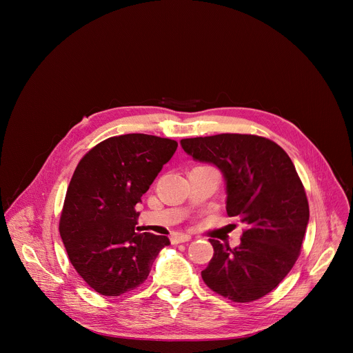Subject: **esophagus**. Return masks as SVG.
<instances>
[{
    "instance_id": "esophagus-1",
    "label": "esophagus",
    "mask_w": 353,
    "mask_h": 353,
    "mask_svg": "<svg viewBox=\"0 0 353 353\" xmlns=\"http://www.w3.org/2000/svg\"><path fill=\"white\" fill-rule=\"evenodd\" d=\"M191 237L188 236V234H180V233H176V234H173L172 236V243L173 244H180V243H185V241H188Z\"/></svg>"
}]
</instances>
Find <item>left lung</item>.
Instances as JSON below:
<instances>
[{"instance_id": "8db88e82", "label": "left lung", "mask_w": 353, "mask_h": 353, "mask_svg": "<svg viewBox=\"0 0 353 353\" xmlns=\"http://www.w3.org/2000/svg\"><path fill=\"white\" fill-rule=\"evenodd\" d=\"M194 159L214 163L226 180V211L245 225L230 248L210 239L214 256L201 272L215 293L248 303L274 290L299 259L309 201L290 158L274 141L251 134L185 138Z\"/></svg>"}]
</instances>
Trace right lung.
<instances>
[{"instance_id":"1","label":"right lung","mask_w":353,"mask_h":353,"mask_svg":"<svg viewBox=\"0 0 353 353\" xmlns=\"http://www.w3.org/2000/svg\"><path fill=\"white\" fill-rule=\"evenodd\" d=\"M177 142L148 134L110 137L79 161L60 216L68 259L82 279L103 296L134 290L149 275L168 236L139 233L137 204Z\"/></svg>"}]
</instances>
